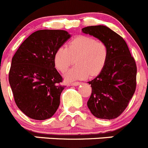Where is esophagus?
<instances>
[{
    "label": "esophagus",
    "mask_w": 148,
    "mask_h": 148,
    "mask_svg": "<svg viewBox=\"0 0 148 148\" xmlns=\"http://www.w3.org/2000/svg\"><path fill=\"white\" fill-rule=\"evenodd\" d=\"M80 85V83L79 82H72V83L70 84V85H73V86H77V85Z\"/></svg>",
    "instance_id": "1"
}]
</instances>
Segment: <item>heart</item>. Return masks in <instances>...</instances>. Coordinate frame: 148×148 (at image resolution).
<instances>
[{
    "label": "heart",
    "instance_id": "obj_1",
    "mask_svg": "<svg viewBox=\"0 0 148 148\" xmlns=\"http://www.w3.org/2000/svg\"><path fill=\"white\" fill-rule=\"evenodd\" d=\"M108 54V47L103 41L88 36H79L70 41L68 47L61 46L56 50L54 62L57 69L64 72L76 59L77 65L66 73L65 78L67 81L83 79L102 71Z\"/></svg>",
    "mask_w": 148,
    "mask_h": 148
}]
</instances>
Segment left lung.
Wrapping results in <instances>:
<instances>
[{
    "mask_svg": "<svg viewBox=\"0 0 148 148\" xmlns=\"http://www.w3.org/2000/svg\"><path fill=\"white\" fill-rule=\"evenodd\" d=\"M82 30L105 43L109 51L102 71L88 82L92 93L87 104L96 118L114 119L128 107L136 90V62L125 40L107 26H88Z\"/></svg>",
    "mask_w": 148,
    "mask_h": 148,
    "instance_id": "8db88e82",
    "label": "left lung"
}]
</instances>
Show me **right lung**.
I'll use <instances>...</instances> for the list:
<instances>
[{
    "mask_svg": "<svg viewBox=\"0 0 148 148\" xmlns=\"http://www.w3.org/2000/svg\"><path fill=\"white\" fill-rule=\"evenodd\" d=\"M71 37L63 30H40L29 36L12 58L9 81L15 103L34 120L50 118L65 88L55 68L54 55Z\"/></svg>",
    "mask_w": 148,
    "mask_h": 148,
    "instance_id": "right-lung-1",
    "label": "right lung"
}]
</instances>
